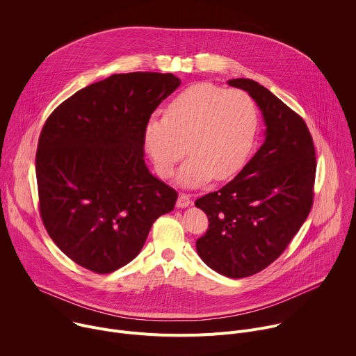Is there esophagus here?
Masks as SVG:
<instances>
[{"mask_svg": "<svg viewBox=\"0 0 356 356\" xmlns=\"http://www.w3.org/2000/svg\"><path fill=\"white\" fill-rule=\"evenodd\" d=\"M190 204H191V200H190V195H188V194H184V193L179 194V197H177V201H176V206H177L179 209H184V207H188Z\"/></svg>", "mask_w": 356, "mask_h": 356, "instance_id": "34e87169", "label": "esophagus"}]
</instances>
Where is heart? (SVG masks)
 <instances>
[{
  "label": "heart",
  "instance_id": "heart-1",
  "mask_svg": "<svg viewBox=\"0 0 356 356\" xmlns=\"http://www.w3.org/2000/svg\"><path fill=\"white\" fill-rule=\"evenodd\" d=\"M258 129L253 99L239 90L210 83L193 84L179 92L165 110L152 115L142 131V145L161 177H169L176 163V181L197 187L213 179L225 180L245 165Z\"/></svg>",
  "mask_w": 356,
  "mask_h": 356
}]
</instances>
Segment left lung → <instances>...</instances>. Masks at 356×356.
I'll list each match as a JSON object with an SVG mask.
<instances>
[{"mask_svg": "<svg viewBox=\"0 0 356 356\" xmlns=\"http://www.w3.org/2000/svg\"><path fill=\"white\" fill-rule=\"evenodd\" d=\"M228 84L246 91L262 111L265 140L234 180L195 201L210 222L195 248L213 270L241 279L276 261L306 221L317 165L313 138L300 115L250 79Z\"/></svg>", "mask_w": 356, "mask_h": 356, "instance_id": "8db88e82", "label": "left lung"}]
</instances>
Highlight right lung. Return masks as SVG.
I'll return each instance as SVG.
<instances>
[{
    "label": "right lung",
    "mask_w": 356,
    "mask_h": 356,
    "mask_svg": "<svg viewBox=\"0 0 356 356\" xmlns=\"http://www.w3.org/2000/svg\"><path fill=\"white\" fill-rule=\"evenodd\" d=\"M180 86L172 73L113 74L50 114L36 152L40 217L77 265L111 273L136 258L177 193L145 165L146 120Z\"/></svg>",
    "instance_id": "obj_1"
}]
</instances>
